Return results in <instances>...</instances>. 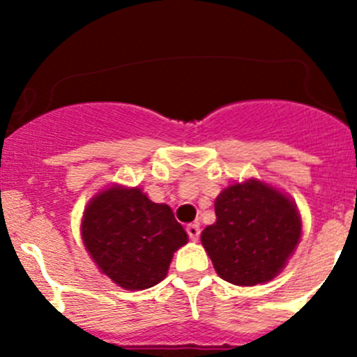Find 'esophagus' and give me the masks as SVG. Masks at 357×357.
Wrapping results in <instances>:
<instances>
[{
    "label": "esophagus",
    "mask_w": 357,
    "mask_h": 357,
    "mask_svg": "<svg viewBox=\"0 0 357 357\" xmlns=\"http://www.w3.org/2000/svg\"><path fill=\"white\" fill-rule=\"evenodd\" d=\"M186 233H188L190 240L197 242L200 238V226L199 225H188L186 226Z\"/></svg>",
    "instance_id": "1"
}]
</instances>
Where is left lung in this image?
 <instances>
[{
  "label": "left lung",
  "instance_id": "left-lung-1",
  "mask_svg": "<svg viewBox=\"0 0 357 357\" xmlns=\"http://www.w3.org/2000/svg\"><path fill=\"white\" fill-rule=\"evenodd\" d=\"M214 208L215 222L200 238L218 275L242 287L275 278L301 238L295 205L261 181H247L228 186Z\"/></svg>",
  "mask_w": 357,
  "mask_h": 357
}]
</instances>
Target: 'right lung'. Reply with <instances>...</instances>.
<instances>
[{
  "label": "right lung",
  "mask_w": 357,
  "mask_h": 357,
  "mask_svg": "<svg viewBox=\"0 0 357 357\" xmlns=\"http://www.w3.org/2000/svg\"><path fill=\"white\" fill-rule=\"evenodd\" d=\"M82 240L112 282L145 290L165 278L172 254L188 235L169 205L155 204L139 188L112 186L86 208Z\"/></svg>",
  "instance_id": "obj_1"
}]
</instances>
